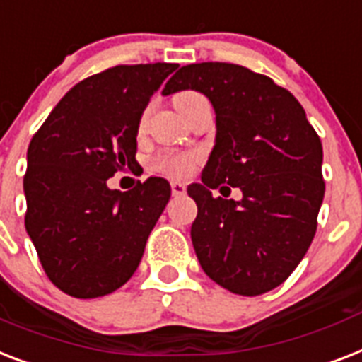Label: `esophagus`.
Segmentation results:
<instances>
[{
    "label": "esophagus",
    "instance_id": "esophagus-1",
    "mask_svg": "<svg viewBox=\"0 0 362 362\" xmlns=\"http://www.w3.org/2000/svg\"><path fill=\"white\" fill-rule=\"evenodd\" d=\"M171 191L175 197H182L186 195V186L180 184V182H171Z\"/></svg>",
    "mask_w": 362,
    "mask_h": 362
}]
</instances>
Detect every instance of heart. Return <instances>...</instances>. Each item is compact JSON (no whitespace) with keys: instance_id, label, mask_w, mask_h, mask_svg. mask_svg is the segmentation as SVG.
Returning a JSON list of instances; mask_svg holds the SVG:
<instances>
[{"instance_id":"b5f03b06","label":"heart","mask_w":362,"mask_h":362,"mask_svg":"<svg viewBox=\"0 0 362 362\" xmlns=\"http://www.w3.org/2000/svg\"><path fill=\"white\" fill-rule=\"evenodd\" d=\"M191 96H197V93H189V90H184V93H178L175 96V105H178L184 100L191 98ZM146 113L143 115V119H141V126L145 122ZM154 169L160 173H165L169 176H186L189 175L191 169H193V158L186 154H176V156H161L160 160L154 163Z\"/></svg>"}]
</instances>
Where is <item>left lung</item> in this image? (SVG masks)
<instances>
[{
  "label": "left lung",
  "mask_w": 362,
  "mask_h": 362,
  "mask_svg": "<svg viewBox=\"0 0 362 362\" xmlns=\"http://www.w3.org/2000/svg\"><path fill=\"white\" fill-rule=\"evenodd\" d=\"M199 90L216 111V145L187 187L199 214L191 225L197 258L228 292L258 296L283 284L316 234L325 193L322 141L290 90L230 63L182 66L161 95ZM228 183L240 202L211 189Z\"/></svg>",
  "instance_id": "left-lung-1"
}]
</instances>
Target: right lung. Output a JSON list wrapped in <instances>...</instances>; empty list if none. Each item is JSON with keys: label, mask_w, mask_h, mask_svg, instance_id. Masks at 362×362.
Segmentation results:
<instances>
[{"label": "right lung", "mask_w": 362, "mask_h": 362, "mask_svg": "<svg viewBox=\"0 0 362 362\" xmlns=\"http://www.w3.org/2000/svg\"><path fill=\"white\" fill-rule=\"evenodd\" d=\"M178 64H119L79 81L28 148V230L48 279L72 298L115 292L139 266L171 197L151 176L130 191L107 178L137 163V132L151 96Z\"/></svg>", "instance_id": "obj_1"}]
</instances>
